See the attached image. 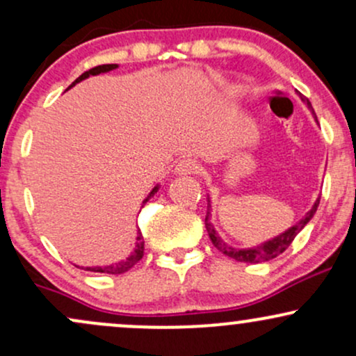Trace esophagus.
<instances>
[{
  "instance_id": "obj_1",
  "label": "esophagus",
  "mask_w": 356,
  "mask_h": 356,
  "mask_svg": "<svg viewBox=\"0 0 356 356\" xmlns=\"http://www.w3.org/2000/svg\"><path fill=\"white\" fill-rule=\"evenodd\" d=\"M199 170V164L194 159H181V161L175 164V174L179 175H191L195 174Z\"/></svg>"
}]
</instances>
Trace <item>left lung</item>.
Listing matches in <instances>:
<instances>
[{
    "instance_id": "1",
    "label": "left lung",
    "mask_w": 356,
    "mask_h": 356,
    "mask_svg": "<svg viewBox=\"0 0 356 356\" xmlns=\"http://www.w3.org/2000/svg\"><path fill=\"white\" fill-rule=\"evenodd\" d=\"M301 100H303L305 104H308V107H312V104H309L308 99H303V97H301ZM209 202L211 201L207 199V204H209ZM318 204H320V201L314 202L312 211L306 212L305 219H301L300 222L295 224V226L289 227L288 231L281 232L280 236H276V238H273L271 241H266V243L259 244V246H256V248L236 249L232 246H227V244L224 243V241L218 236V232H216L214 226H212V224L209 222V214H211L209 211H207V216H206V229H207V232H209V238L212 241V244H214V248H218L219 251L222 252V254L229 256V257H232V259L239 261V263H263V261L275 259L276 256H280L281 252H284L286 249L289 248V244H291L293 239L296 238L298 232L303 229L306 224L312 220L314 212H316V209H318Z\"/></svg>"
}]
</instances>
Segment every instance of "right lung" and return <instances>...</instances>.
Masks as SVG:
<instances>
[{
  "label": "right lung",
  "mask_w": 356,
  "mask_h": 356,
  "mask_svg": "<svg viewBox=\"0 0 356 356\" xmlns=\"http://www.w3.org/2000/svg\"><path fill=\"white\" fill-rule=\"evenodd\" d=\"M115 68H117V65H113V63H112V65H99V67H95V68H90L88 72L81 73L79 79L73 81V83H72L68 88H72L73 85L79 83V81H81V80L88 79L90 75H99V73H105V72H110V70H115ZM157 191H159V186H155L154 189L150 191V194L147 195V197L144 199V202H142V207H144L145 204L150 201V197H154V194H155V192H157ZM142 256H144V236H142V232L138 231V232H137V246H136V249H134L132 254L127 257V259L118 261V263H113V264H108V266L87 268V271H93V273H107V275H122V273L129 271L130 268L136 266L138 261L142 259ZM76 268H80V266H76Z\"/></svg>",
  "instance_id": "add662e5"
}]
</instances>
